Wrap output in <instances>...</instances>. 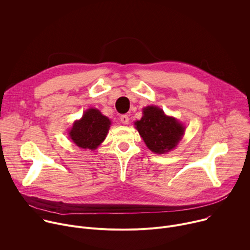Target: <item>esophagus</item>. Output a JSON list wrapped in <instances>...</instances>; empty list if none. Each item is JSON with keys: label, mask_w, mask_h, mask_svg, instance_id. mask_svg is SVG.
I'll return each mask as SVG.
<instances>
[{"label": "esophagus", "mask_w": 250, "mask_h": 250, "mask_svg": "<svg viewBox=\"0 0 250 250\" xmlns=\"http://www.w3.org/2000/svg\"><path fill=\"white\" fill-rule=\"evenodd\" d=\"M120 120H121V122H122L124 125H127L128 122H129V118H128L127 115H123V116H121Z\"/></svg>", "instance_id": "1"}]
</instances>
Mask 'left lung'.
Here are the masks:
<instances>
[{
  "label": "left lung",
  "instance_id": "1",
  "mask_svg": "<svg viewBox=\"0 0 250 250\" xmlns=\"http://www.w3.org/2000/svg\"><path fill=\"white\" fill-rule=\"evenodd\" d=\"M134 125L146 146L158 154L174 149L185 133V126L181 123L166 116L156 105L144 108V116Z\"/></svg>",
  "mask_w": 250,
  "mask_h": 250
}]
</instances>
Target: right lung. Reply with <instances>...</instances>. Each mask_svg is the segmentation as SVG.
I'll return each instance as SVG.
<instances>
[{
  "mask_svg": "<svg viewBox=\"0 0 250 250\" xmlns=\"http://www.w3.org/2000/svg\"><path fill=\"white\" fill-rule=\"evenodd\" d=\"M110 126L111 121L108 117L97 109H89L73 124L69 137L78 147L94 150L104 141Z\"/></svg>",
  "mask_w": 250,
  "mask_h": 250,
  "instance_id": "add662e5",
  "label": "right lung"
}]
</instances>
